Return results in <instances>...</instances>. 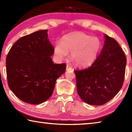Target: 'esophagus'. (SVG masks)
I'll use <instances>...</instances> for the list:
<instances>
[{"instance_id": "esophagus-1", "label": "esophagus", "mask_w": 132, "mask_h": 132, "mask_svg": "<svg viewBox=\"0 0 132 132\" xmlns=\"http://www.w3.org/2000/svg\"><path fill=\"white\" fill-rule=\"evenodd\" d=\"M71 67L70 66H69V65H67L66 66V70L67 71H69V70H71Z\"/></svg>"}]
</instances>
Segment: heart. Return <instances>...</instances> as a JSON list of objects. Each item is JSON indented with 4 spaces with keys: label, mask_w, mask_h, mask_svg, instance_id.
I'll return each instance as SVG.
<instances>
[{
    "label": "heart",
    "mask_w": 132,
    "mask_h": 132,
    "mask_svg": "<svg viewBox=\"0 0 132 132\" xmlns=\"http://www.w3.org/2000/svg\"><path fill=\"white\" fill-rule=\"evenodd\" d=\"M101 48V42L95 37L76 32L64 36L61 42L54 45V55L57 61H61L70 53V57L80 67L91 65L97 57Z\"/></svg>",
    "instance_id": "heart-1"
}]
</instances>
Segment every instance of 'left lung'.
I'll return each mask as SVG.
<instances>
[{
    "label": "left lung",
    "mask_w": 132,
    "mask_h": 132,
    "mask_svg": "<svg viewBox=\"0 0 132 132\" xmlns=\"http://www.w3.org/2000/svg\"><path fill=\"white\" fill-rule=\"evenodd\" d=\"M103 48L90 67L75 70L77 93L86 103L102 105L117 94L124 81L126 58L115 39L104 35Z\"/></svg>",
    "instance_id": "left-lung-1"
}]
</instances>
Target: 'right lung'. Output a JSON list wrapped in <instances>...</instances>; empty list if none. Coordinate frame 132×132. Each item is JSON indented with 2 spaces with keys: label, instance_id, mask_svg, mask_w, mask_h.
<instances>
[{
  "label": "right lung",
  "instance_id": "obj_1",
  "mask_svg": "<svg viewBox=\"0 0 132 132\" xmlns=\"http://www.w3.org/2000/svg\"><path fill=\"white\" fill-rule=\"evenodd\" d=\"M53 52L48 30L21 37L11 48L6 57L8 85L21 101L39 104L52 95L56 81L66 70L64 63H53Z\"/></svg>",
  "mask_w": 132,
  "mask_h": 132
}]
</instances>
